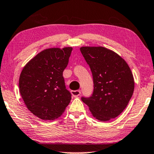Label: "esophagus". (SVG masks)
<instances>
[{"instance_id": "1", "label": "esophagus", "mask_w": 154, "mask_h": 154, "mask_svg": "<svg viewBox=\"0 0 154 154\" xmlns=\"http://www.w3.org/2000/svg\"><path fill=\"white\" fill-rule=\"evenodd\" d=\"M71 93H72V94L73 96L76 97V96H79V95H80L81 91H79V90H72V91H71Z\"/></svg>"}]
</instances>
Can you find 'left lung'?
Listing matches in <instances>:
<instances>
[{
    "mask_svg": "<svg viewBox=\"0 0 154 154\" xmlns=\"http://www.w3.org/2000/svg\"><path fill=\"white\" fill-rule=\"evenodd\" d=\"M80 51L92 73L94 91L82 97L94 118L108 121L127 107L134 89V78L127 63L103 47H82Z\"/></svg>",
    "mask_w": 154,
    "mask_h": 154,
    "instance_id": "obj_1",
    "label": "left lung"
}]
</instances>
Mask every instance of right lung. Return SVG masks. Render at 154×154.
Masks as SVG:
<instances>
[{
	"label": "right lung",
	"instance_id": "1",
	"mask_svg": "<svg viewBox=\"0 0 154 154\" xmlns=\"http://www.w3.org/2000/svg\"><path fill=\"white\" fill-rule=\"evenodd\" d=\"M72 48H48L24 67L19 79L20 91L26 107L44 120L60 117L71 100L63 72Z\"/></svg>",
	"mask_w": 154,
	"mask_h": 154
}]
</instances>
